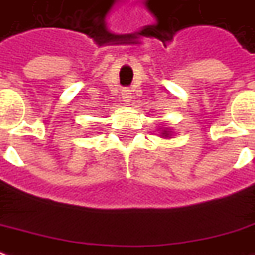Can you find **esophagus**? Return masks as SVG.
<instances>
[{
    "label": "esophagus",
    "mask_w": 255,
    "mask_h": 255,
    "mask_svg": "<svg viewBox=\"0 0 255 255\" xmlns=\"http://www.w3.org/2000/svg\"><path fill=\"white\" fill-rule=\"evenodd\" d=\"M122 100H124L125 102H130V100H131L130 88H124V90H122Z\"/></svg>",
    "instance_id": "1"
}]
</instances>
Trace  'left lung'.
<instances>
[{"mask_svg": "<svg viewBox=\"0 0 255 255\" xmlns=\"http://www.w3.org/2000/svg\"><path fill=\"white\" fill-rule=\"evenodd\" d=\"M164 136H168V133H163Z\"/></svg>", "mask_w": 255, "mask_h": 255, "instance_id": "8db88e82", "label": "left lung"}]
</instances>
